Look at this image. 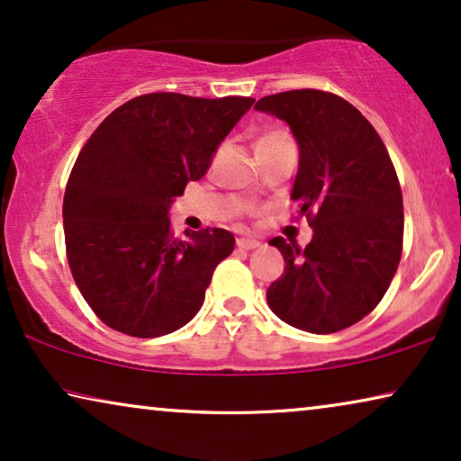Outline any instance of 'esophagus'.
Returning <instances> with one entry per match:
<instances>
[{
	"label": "esophagus",
	"mask_w": 461,
	"mask_h": 461,
	"mask_svg": "<svg viewBox=\"0 0 461 461\" xmlns=\"http://www.w3.org/2000/svg\"><path fill=\"white\" fill-rule=\"evenodd\" d=\"M237 248L239 249H256V248H260V243H258L256 239H239Z\"/></svg>",
	"instance_id": "1"
}]
</instances>
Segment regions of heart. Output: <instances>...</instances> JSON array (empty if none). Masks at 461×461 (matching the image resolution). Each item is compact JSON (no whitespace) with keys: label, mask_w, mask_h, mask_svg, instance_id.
<instances>
[{"label":"heart","mask_w":461,"mask_h":461,"mask_svg":"<svg viewBox=\"0 0 461 461\" xmlns=\"http://www.w3.org/2000/svg\"><path fill=\"white\" fill-rule=\"evenodd\" d=\"M275 134H281V131H270V134H267V136H275ZM267 136H262V138H267Z\"/></svg>","instance_id":"1"}]
</instances>
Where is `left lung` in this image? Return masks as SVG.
<instances>
[{
  "label": "left lung",
  "instance_id": "1",
  "mask_svg": "<svg viewBox=\"0 0 461 461\" xmlns=\"http://www.w3.org/2000/svg\"><path fill=\"white\" fill-rule=\"evenodd\" d=\"M256 109L283 119L300 147L292 199L312 226L304 249L270 239L285 273L267 300L287 325L333 333L380 304L402 251V194L394 166L361 111L321 90L264 96Z\"/></svg>",
  "mask_w": 461,
  "mask_h": 461
}]
</instances>
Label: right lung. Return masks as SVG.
<instances>
[{"instance_id": "1", "label": "right lung", "mask_w": 461, "mask_h": 461, "mask_svg": "<svg viewBox=\"0 0 461 461\" xmlns=\"http://www.w3.org/2000/svg\"><path fill=\"white\" fill-rule=\"evenodd\" d=\"M254 103L144 94L113 111L84 144L62 201L67 260L84 300L111 330L159 338L199 312L235 237L203 229L178 239L167 212Z\"/></svg>"}]
</instances>
